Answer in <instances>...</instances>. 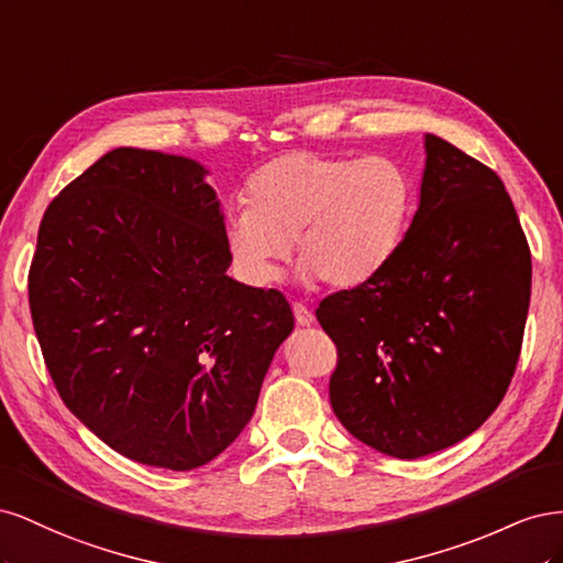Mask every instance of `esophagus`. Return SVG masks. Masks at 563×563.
<instances>
[{"mask_svg":"<svg viewBox=\"0 0 563 563\" xmlns=\"http://www.w3.org/2000/svg\"><path fill=\"white\" fill-rule=\"evenodd\" d=\"M294 317H296L298 327H312V323H314V314L300 302H294Z\"/></svg>","mask_w":563,"mask_h":563,"instance_id":"obj_1","label":"esophagus"}]
</instances>
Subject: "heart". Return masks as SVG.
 Returning a JSON list of instances; mask_svg holds the SVG:
<instances>
[{"label":"heart","instance_id":"obj_1","mask_svg":"<svg viewBox=\"0 0 563 563\" xmlns=\"http://www.w3.org/2000/svg\"><path fill=\"white\" fill-rule=\"evenodd\" d=\"M411 207L413 185L397 159L296 150L251 176L249 203L228 211L223 236L251 286L275 284L296 242L305 284L354 288L395 258Z\"/></svg>","mask_w":563,"mask_h":563}]
</instances>
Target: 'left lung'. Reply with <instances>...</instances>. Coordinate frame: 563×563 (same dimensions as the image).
<instances>
[{"mask_svg": "<svg viewBox=\"0 0 563 563\" xmlns=\"http://www.w3.org/2000/svg\"><path fill=\"white\" fill-rule=\"evenodd\" d=\"M531 251L503 180L424 133L418 209L380 275L321 300L329 397L362 444L416 460L479 430L515 376Z\"/></svg>", "mask_w": 563, "mask_h": 563, "instance_id": "8db88e82", "label": "left lung"}]
</instances>
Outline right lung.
Masks as SVG:
<instances>
[{
    "label": "right lung",
    "instance_id": "1",
    "mask_svg": "<svg viewBox=\"0 0 563 563\" xmlns=\"http://www.w3.org/2000/svg\"><path fill=\"white\" fill-rule=\"evenodd\" d=\"M209 168L117 147L48 203L30 312L65 406L135 463L187 472L240 437L294 312L232 263Z\"/></svg>",
    "mask_w": 563,
    "mask_h": 563
}]
</instances>
